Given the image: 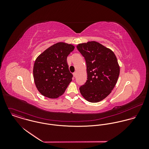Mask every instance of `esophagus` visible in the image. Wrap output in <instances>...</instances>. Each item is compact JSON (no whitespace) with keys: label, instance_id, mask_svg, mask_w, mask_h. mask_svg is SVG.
<instances>
[{"label":"esophagus","instance_id":"obj_1","mask_svg":"<svg viewBox=\"0 0 149 149\" xmlns=\"http://www.w3.org/2000/svg\"><path fill=\"white\" fill-rule=\"evenodd\" d=\"M73 76L75 77L76 76V72H74V73H73Z\"/></svg>","mask_w":149,"mask_h":149}]
</instances>
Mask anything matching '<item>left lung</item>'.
<instances>
[{
  "label": "left lung",
  "instance_id": "1",
  "mask_svg": "<svg viewBox=\"0 0 149 149\" xmlns=\"http://www.w3.org/2000/svg\"><path fill=\"white\" fill-rule=\"evenodd\" d=\"M77 49L85 58L87 80L80 87L81 95L91 103H97L111 92L120 73L114 53L96 41L80 43Z\"/></svg>",
  "mask_w": 149,
  "mask_h": 149
}]
</instances>
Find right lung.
I'll return each instance as SVG.
<instances>
[{"instance_id": "1", "label": "right lung", "mask_w": 149, "mask_h": 149, "mask_svg": "<svg viewBox=\"0 0 149 149\" xmlns=\"http://www.w3.org/2000/svg\"><path fill=\"white\" fill-rule=\"evenodd\" d=\"M74 49L71 44L57 43L45 50L36 60L33 68L34 83L43 96L55 99L63 95L72 80L67 57Z\"/></svg>"}]
</instances>
